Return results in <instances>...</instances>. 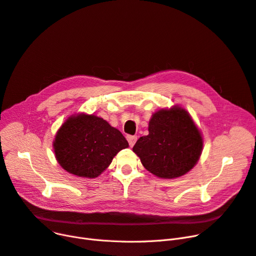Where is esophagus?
Listing matches in <instances>:
<instances>
[{
    "mask_svg": "<svg viewBox=\"0 0 256 256\" xmlns=\"http://www.w3.org/2000/svg\"><path fill=\"white\" fill-rule=\"evenodd\" d=\"M127 140H128V142H129L130 147H133V146H134V144H136V140H138V136H127Z\"/></svg>",
    "mask_w": 256,
    "mask_h": 256,
    "instance_id": "1",
    "label": "esophagus"
}]
</instances>
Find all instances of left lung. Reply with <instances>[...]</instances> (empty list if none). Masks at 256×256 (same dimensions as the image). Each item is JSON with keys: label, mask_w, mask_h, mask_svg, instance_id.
<instances>
[{"label": "left lung", "mask_w": 256, "mask_h": 256, "mask_svg": "<svg viewBox=\"0 0 256 256\" xmlns=\"http://www.w3.org/2000/svg\"><path fill=\"white\" fill-rule=\"evenodd\" d=\"M203 140L184 108L160 110L149 122V134L138 138L133 151L149 172L172 179L186 174L199 160Z\"/></svg>", "instance_id": "left-lung-1"}]
</instances>
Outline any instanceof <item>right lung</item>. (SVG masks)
I'll return each instance as SVG.
<instances>
[{
    "instance_id": "add662e5",
    "label": "right lung",
    "mask_w": 256,
    "mask_h": 256,
    "mask_svg": "<svg viewBox=\"0 0 256 256\" xmlns=\"http://www.w3.org/2000/svg\"><path fill=\"white\" fill-rule=\"evenodd\" d=\"M122 133L101 118H70L54 140L56 160L66 171L79 177H98L122 149L128 147Z\"/></svg>"
}]
</instances>
